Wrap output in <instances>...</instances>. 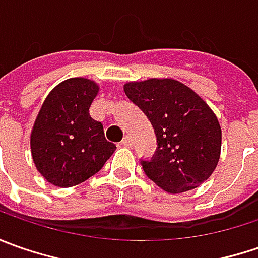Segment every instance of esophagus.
<instances>
[{"instance_id": "esophagus-1", "label": "esophagus", "mask_w": 258, "mask_h": 258, "mask_svg": "<svg viewBox=\"0 0 258 258\" xmlns=\"http://www.w3.org/2000/svg\"><path fill=\"white\" fill-rule=\"evenodd\" d=\"M122 145L126 146V148H131V146L134 145V142H132V138H131L129 135H126V136L123 138V141H122Z\"/></svg>"}]
</instances>
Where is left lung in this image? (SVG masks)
<instances>
[{
  "instance_id": "left-lung-1",
  "label": "left lung",
  "mask_w": 258,
  "mask_h": 258,
  "mask_svg": "<svg viewBox=\"0 0 258 258\" xmlns=\"http://www.w3.org/2000/svg\"><path fill=\"white\" fill-rule=\"evenodd\" d=\"M126 96L149 119L156 152L141 161L146 176L171 194L207 181L221 154V126L198 94L173 79H148L123 86Z\"/></svg>"
}]
</instances>
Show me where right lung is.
Segmentation results:
<instances>
[{
	"mask_svg": "<svg viewBox=\"0 0 258 258\" xmlns=\"http://www.w3.org/2000/svg\"><path fill=\"white\" fill-rule=\"evenodd\" d=\"M99 86L85 77L67 79L45 97L35 117L30 145L37 171L60 188L75 186L97 173L116 145L103 124L92 119L90 104Z\"/></svg>",
	"mask_w": 258,
	"mask_h": 258,
	"instance_id": "right-lung-1",
	"label": "right lung"
}]
</instances>
